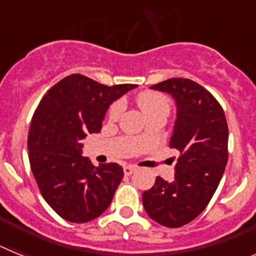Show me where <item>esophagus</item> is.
Returning <instances> with one entry per match:
<instances>
[{
  "label": "esophagus",
  "instance_id": "obj_1",
  "mask_svg": "<svg viewBox=\"0 0 256 256\" xmlns=\"http://www.w3.org/2000/svg\"><path fill=\"white\" fill-rule=\"evenodd\" d=\"M134 172L136 166H132V165H126V166H124V174H126V176H132Z\"/></svg>",
  "mask_w": 256,
  "mask_h": 256
}]
</instances>
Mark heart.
<instances>
[{
    "label": "heart",
    "instance_id": "b5f03b06",
    "mask_svg": "<svg viewBox=\"0 0 256 256\" xmlns=\"http://www.w3.org/2000/svg\"><path fill=\"white\" fill-rule=\"evenodd\" d=\"M138 105L142 108V112H144V115L148 116L151 112L159 110V108H169V102L168 98L160 94H156V92H146V94H142L138 97ZM124 108V102L122 100L115 101L110 108H108V118L115 120L118 118L120 116Z\"/></svg>",
    "mask_w": 256,
    "mask_h": 256
}]
</instances>
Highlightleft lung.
I'll return each mask as SVG.
<instances>
[{
    "mask_svg": "<svg viewBox=\"0 0 256 256\" xmlns=\"http://www.w3.org/2000/svg\"><path fill=\"white\" fill-rule=\"evenodd\" d=\"M150 88L176 101L169 146L180 158L173 182L156 177L155 184L142 194V202L151 219L178 228L194 220L218 188L228 162V126L216 97L191 79H166Z\"/></svg>",
    "mask_w": 256,
    "mask_h": 256,
    "instance_id": "1",
    "label": "left lung"
}]
</instances>
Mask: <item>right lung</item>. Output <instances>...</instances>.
<instances>
[{"instance_id":"1","label":"right lung","mask_w":256,"mask_h":256,"mask_svg":"<svg viewBox=\"0 0 256 256\" xmlns=\"http://www.w3.org/2000/svg\"><path fill=\"white\" fill-rule=\"evenodd\" d=\"M137 84L108 87L72 74L50 88L32 118L29 162L40 194L61 218L86 223L112 202L124 172L116 162L94 166L83 140L98 133L108 106Z\"/></svg>"}]
</instances>
